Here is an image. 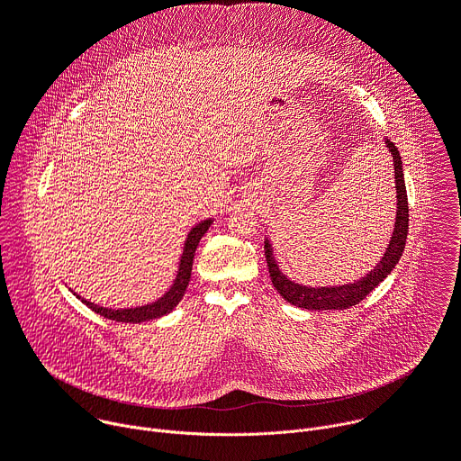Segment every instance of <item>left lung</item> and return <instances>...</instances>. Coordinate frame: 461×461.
I'll return each instance as SVG.
<instances>
[{
  "label": "left lung",
  "instance_id": "8db88e82",
  "mask_svg": "<svg viewBox=\"0 0 461 461\" xmlns=\"http://www.w3.org/2000/svg\"><path fill=\"white\" fill-rule=\"evenodd\" d=\"M392 162H393V178H396V196H398V210H396V222H393V231L388 242V248L383 255V258L377 262V267L366 274L363 279L352 283V285H341V286H303L294 281H290L277 267L274 258L272 246L268 239L265 240V255L268 262V272L272 277V285L276 290L283 295L285 301H288L294 306L306 308V310H347L357 303H361L392 270L398 265L409 233V201H407V187L403 178V162L400 157L398 148L393 146L388 139L384 140Z\"/></svg>",
  "mask_w": 461,
  "mask_h": 461
}]
</instances>
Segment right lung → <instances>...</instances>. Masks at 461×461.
<instances>
[{
	"instance_id": "add662e5",
	"label": "right lung",
	"mask_w": 461,
	"mask_h": 461,
	"mask_svg": "<svg viewBox=\"0 0 461 461\" xmlns=\"http://www.w3.org/2000/svg\"><path fill=\"white\" fill-rule=\"evenodd\" d=\"M212 219L208 221H203L201 224H196L187 239H185V244H184V251H182V257H180V267H178V274H176V279L173 283V286L169 288L167 294H164V297H160L158 301L151 303V304H146V306H139V308H122V310H111V308H104V306H98L95 303H89L86 299H82L80 295H77L78 299H82V303H86L93 312L104 315L105 319H113V321H118V322H142V321H151V319H158L166 313H169L182 299L187 285H189V279H191V267H193V257H194V249L196 246H199L201 239L204 237V233L210 230L212 226Z\"/></svg>"
}]
</instances>
